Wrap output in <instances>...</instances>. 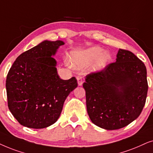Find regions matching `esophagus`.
I'll return each instance as SVG.
<instances>
[{
    "label": "esophagus",
    "mask_w": 153,
    "mask_h": 153,
    "mask_svg": "<svg viewBox=\"0 0 153 153\" xmlns=\"http://www.w3.org/2000/svg\"><path fill=\"white\" fill-rule=\"evenodd\" d=\"M77 80H78V84L79 86H81L83 83V77L82 75H78L77 76Z\"/></svg>",
    "instance_id": "obj_1"
}]
</instances>
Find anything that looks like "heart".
<instances>
[{
  "mask_svg": "<svg viewBox=\"0 0 153 153\" xmlns=\"http://www.w3.org/2000/svg\"><path fill=\"white\" fill-rule=\"evenodd\" d=\"M103 49L95 46L81 52L73 53L71 56V66L75 68H82L93 62L92 68L94 71H101L106 66L111 59L108 52H103Z\"/></svg>",
  "mask_w": 153,
  "mask_h": 153,
  "instance_id": "b5f03b06",
  "label": "heart"
}]
</instances>
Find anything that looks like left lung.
Returning a JSON list of instances; mask_svg holds the SVG:
<instances>
[{
    "instance_id": "obj_1",
    "label": "left lung",
    "mask_w": 153,
    "mask_h": 153,
    "mask_svg": "<svg viewBox=\"0 0 153 153\" xmlns=\"http://www.w3.org/2000/svg\"><path fill=\"white\" fill-rule=\"evenodd\" d=\"M87 111L91 122L107 130L125 127L140 115L148 93L145 64L120 49L116 62L85 78Z\"/></svg>"
}]
</instances>
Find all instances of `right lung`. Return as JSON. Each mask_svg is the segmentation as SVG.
Returning a JSON list of instances; mask_svg holds the SVG:
<instances>
[{"label": "right lung", "instance_id": "obj_1", "mask_svg": "<svg viewBox=\"0 0 153 153\" xmlns=\"http://www.w3.org/2000/svg\"><path fill=\"white\" fill-rule=\"evenodd\" d=\"M62 40L40 42L16 59L6 79L7 105L19 124L42 129L57 121L66 97L78 87L75 77L62 80L52 57Z\"/></svg>", "mask_w": 153, "mask_h": 153}]
</instances>
